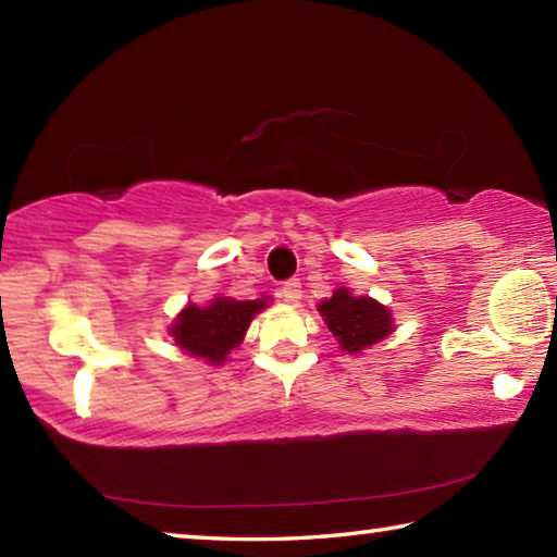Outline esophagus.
I'll return each instance as SVG.
<instances>
[{"label": "esophagus", "mask_w": 557, "mask_h": 557, "mask_svg": "<svg viewBox=\"0 0 557 557\" xmlns=\"http://www.w3.org/2000/svg\"><path fill=\"white\" fill-rule=\"evenodd\" d=\"M280 297L289 301V305H297V301L301 299V282L299 280H287L285 285L280 287Z\"/></svg>", "instance_id": "1"}]
</instances>
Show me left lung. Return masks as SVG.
Masks as SVG:
<instances>
[{"mask_svg": "<svg viewBox=\"0 0 557 557\" xmlns=\"http://www.w3.org/2000/svg\"><path fill=\"white\" fill-rule=\"evenodd\" d=\"M329 332L336 336L344 351L358 354L366 346L379 344L393 332V317L388 309L371 297H351L348 289H336L332 299L319 305Z\"/></svg>", "mask_w": 557, "mask_h": 557, "instance_id": "obj_1", "label": "left lung"}]
</instances>
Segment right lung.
<instances>
[{
	"instance_id": "obj_1",
	"label": "right lung",
	"mask_w": 557,
	"mask_h": 557,
	"mask_svg": "<svg viewBox=\"0 0 557 557\" xmlns=\"http://www.w3.org/2000/svg\"><path fill=\"white\" fill-rule=\"evenodd\" d=\"M265 305V299L238 301L231 297L213 299L209 307L188 305L172 326V336L191 356L221 363L231 348L243 342L250 319Z\"/></svg>"
}]
</instances>
